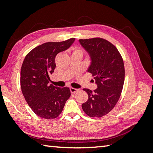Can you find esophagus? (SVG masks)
I'll return each mask as SVG.
<instances>
[{
	"label": "esophagus",
	"mask_w": 153,
	"mask_h": 153,
	"mask_svg": "<svg viewBox=\"0 0 153 153\" xmlns=\"http://www.w3.org/2000/svg\"><path fill=\"white\" fill-rule=\"evenodd\" d=\"M78 91V89L77 88H70V91H71V93H75Z\"/></svg>",
	"instance_id": "34e87169"
}]
</instances>
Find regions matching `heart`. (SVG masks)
I'll return each mask as SVG.
<instances>
[{
    "mask_svg": "<svg viewBox=\"0 0 153 153\" xmlns=\"http://www.w3.org/2000/svg\"><path fill=\"white\" fill-rule=\"evenodd\" d=\"M81 52V50H79V48H75V49H74V52Z\"/></svg>",
    "mask_w": 153,
    "mask_h": 153,
    "instance_id": "1",
    "label": "heart"
}]
</instances>
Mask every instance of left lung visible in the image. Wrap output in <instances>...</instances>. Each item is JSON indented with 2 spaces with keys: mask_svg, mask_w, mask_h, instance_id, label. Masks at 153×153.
<instances>
[{
  "mask_svg": "<svg viewBox=\"0 0 153 153\" xmlns=\"http://www.w3.org/2000/svg\"><path fill=\"white\" fill-rule=\"evenodd\" d=\"M79 43L91 58L88 72L94 76L97 88L88 94L82 110L91 117H102L114 108L119 99L125 81L123 58L114 45L102 38L79 39Z\"/></svg>",
  "mask_w": 153,
  "mask_h": 153,
  "instance_id": "left-lung-1",
  "label": "left lung"
}]
</instances>
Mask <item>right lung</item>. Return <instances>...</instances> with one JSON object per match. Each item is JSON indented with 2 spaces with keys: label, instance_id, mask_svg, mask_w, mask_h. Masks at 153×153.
Segmentation results:
<instances>
[{
  "label": "right lung",
  "instance_id": "1",
  "mask_svg": "<svg viewBox=\"0 0 153 153\" xmlns=\"http://www.w3.org/2000/svg\"><path fill=\"white\" fill-rule=\"evenodd\" d=\"M75 38L61 42H48L34 48L26 56L20 72V85L25 100L37 116L56 118L62 112L71 96L68 87L49 84L50 74L56 67L55 58L67 50Z\"/></svg>",
  "mask_w": 153,
  "mask_h": 153
}]
</instances>
